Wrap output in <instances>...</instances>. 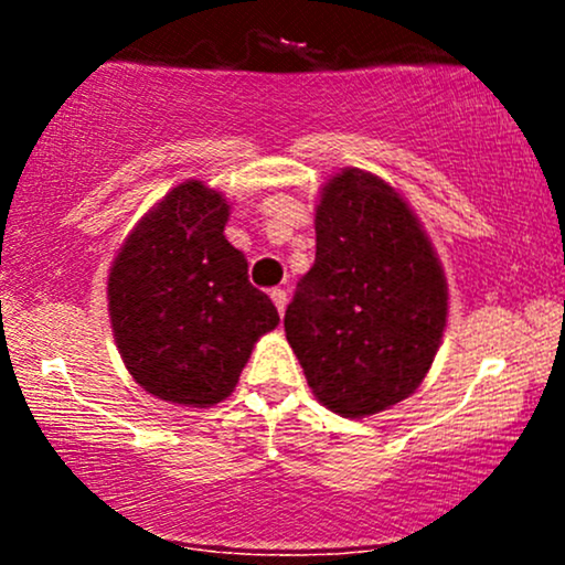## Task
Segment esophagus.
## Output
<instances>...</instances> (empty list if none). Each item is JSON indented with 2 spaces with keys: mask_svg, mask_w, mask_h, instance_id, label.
<instances>
[{
  "mask_svg": "<svg viewBox=\"0 0 565 565\" xmlns=\"http://www.w3.org/2000/svg\"><path fill=\"white\" fill-rule=\"evenodd\" d=\"M270 300H274L278 313L284 316V310H287V289H274L270 291Z\"/></svg>",
  "mask_w": 565,
  "mask_h": 565,
  "instance_id": "esophagus-1",
  "label": "esophagus"
}]
</instances>
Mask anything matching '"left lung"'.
<instances>
[{"instance_id": "8db88e82", "label": "left lung", "mask_w": 565, "mask_h": 565, "mask_svg": "<svg viewBox=\"0 0 565 565\" xmlns=\"http://www.w3.org/2000/svg\"><path fill=\"white\" fill-rule=\"evenodd\" d=\"M449 291L423 225L385 180L342 170L316 206V263L284 329L316 398L369 417L419 387L446 329Z\"/></svg>"}]
</instances>
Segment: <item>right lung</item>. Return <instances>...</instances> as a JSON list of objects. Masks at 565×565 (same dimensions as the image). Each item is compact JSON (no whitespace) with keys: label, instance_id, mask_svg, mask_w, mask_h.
Masks as SVG:
<instances>
[{"label":"right lung","instance_id":"right-lung-1","mask_svg":"<svg viewBox=\"0 0 565 565\" xmlns=\"http://www.w3.org/2000/svg\"><path fill=\"white\" fill-rule=\"evenodd\" d=\"M228 201L199 180L172 188L140 220L108 276L116 345L135 380L161 401L228 398L278 310L223 236Z\"/></svg>","mask_w":565,"mask_h":565}]
</instances>
